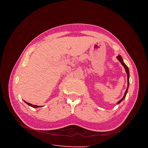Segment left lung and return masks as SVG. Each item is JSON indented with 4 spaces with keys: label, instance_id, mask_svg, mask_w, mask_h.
Returning a JSON list of instances; mask_svg holds the SVG:
<instances>
[{
    "label": "left lung",
    "instance_id": "obj_1",
    "mask_svg": "<svg viewBox=\"0 0 148 148\" xmlns=\"http://www.w3.org/2000/svg\"><path fill=\"white\" fill-rule=\"evenodd\" d=\"M117 59L119 60V62H120L121 64H122V65L124 66V68H125V71H126V73H127V82H128V85H127V89H126V91H125V95H124V96H123V98L122 99H120L118 102H117V104H119V103H120L121 102H122L125 98V97H126V95H127V92H128V87H129V83H130V82H129V77H130V72H129V69H128V66L126 65V64H125L124 62H123V59H122V57H121L120 55H119L117 57Z\"/></svg>",
    "mask_w": 148,
    "mask_h": 148
}]
</instances>
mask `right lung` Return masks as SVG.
<instances>
[{
	"label": "right lung",
	"mask_w": 148,
	"mask_h": 148,
	"mask_svg": "<svg viewBox=\"0 0 148 148\" xmlns=\"http://www.w3.org/2000/svg\"><path fill=\"white\" fill-rule=\"evenodd\" d=\"M24 102L26 103V104H27L28 106H31V107H33V108H37V107H39V106H36V105H33V104H30V103H28V102H26V101H24ZM40 107H41V106H40Z\"/></svg>",
	"instance_id": "obj_1"
}]
</instances>
